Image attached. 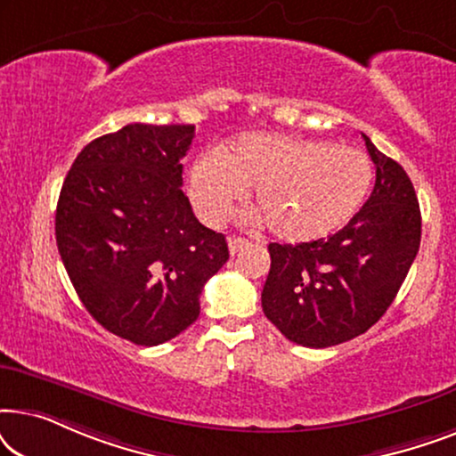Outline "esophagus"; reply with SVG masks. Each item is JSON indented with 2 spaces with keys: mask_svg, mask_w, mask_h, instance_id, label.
I'll return each instance as SVG.
<instances>
[{
  "mask_svg": "<svg viewBox=\"0 0 456 456\" xmlns=\"http://www.w3.org/2000/svg\"><path fill=\"white\" fill-rule=\"evenodd\" d=\"M228 247H230V253L236 255V253H240L242 248L248 247V240L240 239V236H232V239H228Z\"/></svg>",
  "mask_w": 456,
  "mask_h": 456,
  "instance_id": "1",
  "label": "esophagus"
}]
</instances>
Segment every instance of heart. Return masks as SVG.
<instances>
[{"label":"heart","instance_id":"heart-1","mask_svg":"<svg viewBox=\"0 0 456 456\" xmlns=\"http://www.w3.org/2000/svg\"><path fill=\"white\" fill-rule=\"evenodd\" d=\"M373 164L363 151L278 133H247L220 153H201L189 172L192 208L222 224L255 189V205L286 242H314L363 208Z\"/></svg>","mask_w":456,"mask_h":456}]
</instances>
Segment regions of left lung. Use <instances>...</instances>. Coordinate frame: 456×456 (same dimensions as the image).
Segmentation results:
<instances>
[{
    "instance_id": "obj_1",
    "label": "left lung",
    "mask_w": 456,
    "mask_h": 456,
    "mask_svg": "<svg viewBox=\"0 0 456 456\" xmlns=\"http://www.w3.org/2000/svg\"><path fill=\"white\" fill-rule=\"evenodd\" d=\"M376 186L338 232L314 242H270V273L261 292L267 320L290 342L340 345L386 314L421 242V211L401 164L365 136Z\"/></svg>"
}]
</instances>
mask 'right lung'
Returning <instances> with one entry per match:
<instances>
[{
	"mask_svg": "<svg viewBox=\"0 0 456 456\" xmlns=\"http://www.w3.org/2000/svg\"><path fill=\"white\" fill-rule=\"evenodd\" d=\"M192 124H128L77 155L55 209V240L93 320L141 346L172 340L199 317V297L228 261L183 189Z\"/></svg>",
	"mask_w": 456,
	"mask_h": 456,
	"instance_id": "obj_1",
	"label": "right lung"
}]
</instances>
